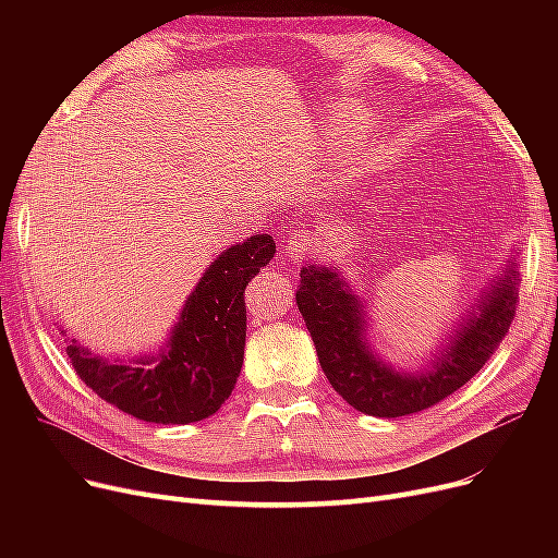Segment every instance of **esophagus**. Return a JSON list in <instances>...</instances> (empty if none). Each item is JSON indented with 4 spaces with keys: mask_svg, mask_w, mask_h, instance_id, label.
Returning a JSON list of instances; mask_svg holds the SVG:
<instances>
[{
    "mask_svg": "<svg viewBox=\"0 0 558 558\" xmlns=\"http://www.w3.org/2000/svg\"><path fill=\"white\" fill-rule=\"evenodd\" d=\"M314 246H316L314 232L298 230V232H291V238H289V242H286L283 251H286V256H289L291 260L300 263L302 258L310 256V253L314 251Z\"/></svg>",
    "mask_w": 558,
    "mask_h": 558,
    "instance_id": "34e87169",
    "label": "esophagus"
}]
</instances>
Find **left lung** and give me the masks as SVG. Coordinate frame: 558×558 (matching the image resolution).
I'll use <instances>...</instances> for the list:
<instances>
[{
    "label": "left lung",
    "instance_id": "1",
    "mask_svg": "<svg viewBox=\"0 0 558 558\" xmlns=\"http://www.w3.org/2000/svg\"><path fill=\"white\" fill-rule=\"evenodd\" d=\"M298 310L305 318L320 367L353 410L404 416L430 408L475 377L502 342L514 318L517 269L494 279L477 314L463 318L426 373H398L367 349L365 312L340 275L328 267L300 269Z\"/></svg>",
    "mask_w": 558,
    "mask_h": 558
}]
</instances>
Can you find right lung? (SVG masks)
Segmentation results:
<instances>
[{"instance_id":"obj_1","label":"right lung","mask_w":558,"mask_h":558,"mask_svg":"<svg viewBox=\"0 0 558 558\" xmlns=\"http://www.w3.org/2000/svg\"><path fill=\"white\" fill-rule=\"evenodd\" d=\"M275 251L269 234H253L223 251L185 300L158 359L118 365L72 340L66 356L76 375L99 398L142 421L193 424L211 416L230 398L244 363V289Z\"/></svg>"}]
</instances>
